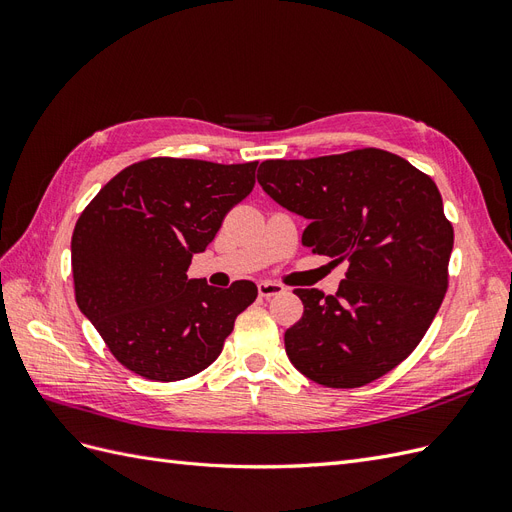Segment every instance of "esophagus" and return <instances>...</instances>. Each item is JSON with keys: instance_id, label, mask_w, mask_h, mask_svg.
I'll use <instances>...</instances> for the list:
<instances>
[{"instance_id": "obj_1", "label": "esophagus", "mask_w": 512, "mask_h": 512, "mask_svg": "<svg viewBox=\"0 0 512 512\" xmlns=\"http://www.w3.org/2000/svg\"><path fill=\"white\" fill-rule=\"evenodd\" d=\"M284 292H286V288L282 284H275V282H260L258 284V294L265 299H273V297H277V294H284Z\"/></svg>"}]
</instances>
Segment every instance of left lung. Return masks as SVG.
<instances>
[{
  "label": "left lung",
  "mask_w": 512,
  "mask_h": 512,
  "mask_svg": "<svg viewBox=\"0 0 512 512\" xmlns=\"http://www.w3.org/2000/svg\"><path fill=\"white\" fill-rule=\"evenodd\" d=\"M258 183L309 220L305 247L348 262L335 294L294 290L303 316L284 335L290 363L329 389H356L389 374L421 344L448 288L453 224L438 185L376 147L267 160Z\"/></svg>",
  "instance_id": "8db88e82"
}]
</instances>
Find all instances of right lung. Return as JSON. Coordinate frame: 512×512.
<instances>
[{"label": "right lung", "instance_id": "obj_1", "mask_svg": "<svg viewBox=\"0 0 512 512\" xmlns=\"http://www.w3.org/2000/svg\"><path fill=\"white\" fill-rule=\"evenodd\" d=\"M258 162L149 158L117 173L72 232L74 297L115 359L177 382L218 359L254 282L188 280L226 213L254 190Z\"/></svg>", "mask_w": 512, "mask_h": 512}]
</instances>
